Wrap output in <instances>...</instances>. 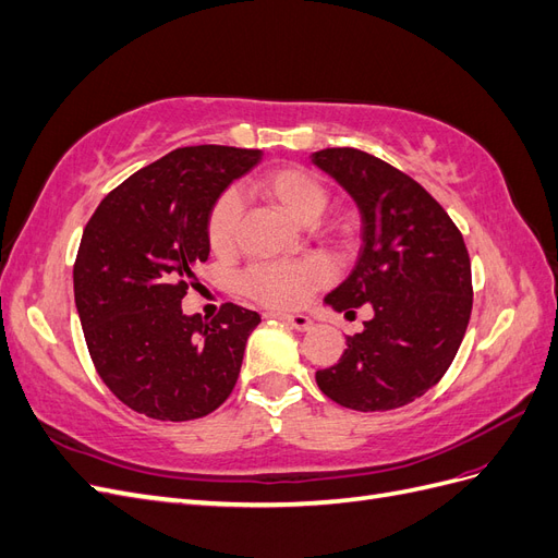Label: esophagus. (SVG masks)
Instances as JSON below:
<instances>
[{
	"label": "esophagus",
	"mask_w": 558,
	"mask_h": 558,
	"mask_svg": "<svg viewBox=\"0 0 558 558\" xmlns=\"http://www.w3.org/2000/svg\"><path fill=\"white\" fill-rule=\"evenodd\" d=\"M265 316H267V318H279V320H283V324H289L291 328H295V330H300V332H307V330L314 326V320H312L307 314H293V312H267Z\"/></svg>",
	"instance_id": "34e87169"
}]
</instances>
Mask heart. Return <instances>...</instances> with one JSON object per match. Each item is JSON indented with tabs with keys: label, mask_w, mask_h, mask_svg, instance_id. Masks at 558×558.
<instances>
[{
	"label": "heart",
	"mask_w": 558,
	"mask_h": 558,
	"mask_svg": "<svg viewBox=\"0 0 558 558\" xmlns=\"http://www.w3.org/2000/svg\"><path fill=\"white\" fill-rule=\"evenodd\" d=\"M256 189L293 216L298 223H314L328 205V191L312 172L302 167H277L265 172ZM240 199L226 193L216 199L207 221V238L216 253H228L238 238ZM328 279V267L320 260L298 263H263L253 265L242 275V291L269 307H298L310 293Z\"/></svg>",
	"instance_id": "heart-1"
}]
</instances>
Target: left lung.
I'll return each mask as SVG.
<instances>
[{
    "instance_id": "8db88e82",
    "label": "left lung",
    "mask_w": 558,
    "mask_h": 558,
    "mask_svg": "<svg viewBox=\"0 0 558 558\" xmlns=\"http://www.w3.org/2000/svg\"><path fill=\"white\" fill-rule=\"evenodd\" d=\"M312 162L353 197L363 223L359 260L324 302L344 316L373 307L316 384L349 410L402 408L442 379L463 342L472 312L465 242L426 189L365 150H316Z\"/></svg>"
}]
</instances>
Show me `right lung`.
<instances>
[{"label":"right lung","instance_id":"obj_1","mask_svg":"<svg viewBox=\"0 0 558 558\" xmlns=\"http://www.w3.org/2000/svg\"><path fill=\"white\" fill-rule=\"evenodd\" d=\"M260 158L234 146L177 148L113 189L83 230L76 312L99 377L130 410L191 421L232 393L260 316L228 302L207 320L183 314L181 300L209 258L211 207Z\"/></svg>","mask_w":558,"mask_h":558}]
</instances>
